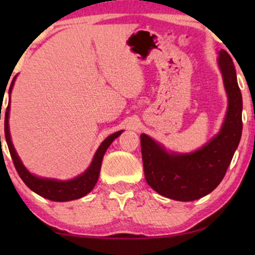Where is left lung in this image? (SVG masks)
<instances>
[{"mask_svg":"<svg viewBox=\"0 0 255 255\" xmlns=\"http://www.w3.org/2000/svg\"><path fill=\"white\" fill-rule=\"evenodd\" d=\"M228 110L221 130L201 148L190 153L169 152L149 135L140 134L145 179L156 193L175 201L189 202L210 194L224 177L238 147L243 131V97L236 68L228 52L217 59Z\"/></svg>","mask_w":255,"mask_h":255,"instance_id":"1","label":"left lung"}]
</instances>
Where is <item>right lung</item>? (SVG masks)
<instances>
[{
	"mask_svg": "<svg viewBox=\"0 0 255 255\" xmlns=\"http://www.w3.org/2000/svg\"><path fill=\"white\" fill-rule=\"evenodd\" d=\"M17 76L12 79L11 86L9 88V94H11L13 83H15ZM9 113H10V101L8 107H6L5 111V118H4V134H5V140L8 144L10 155H11L13 165L15 168L20 176V179L23 180V182L30 188L31 190L39 195L41 197L47 198L50 201L54 202H67L78 200L86 196L87 194L90 193L93 190V188L95 187V184L99 180L101 165H102V160L104 156V153L108 149V147L111 145L115 139L120 137L123 130L115 132V133L110 134L109 137H107L102 141V144L100 145V147L97 148V151L94 155L93 161L90 163V166L83 172L81 175L74 177L72 180H57V179H50V177H41L37 176L34 174L30 173L26 169V167L23 165L22 160L19 159L18 154H17L15 147H13L11 137H10V131H9Z\"/></svg>",
	"mask_w": 255,
	"mask_h": 255,
	"instance_id": "obj_1",
	"label": "right lung"
}]
</instances>
